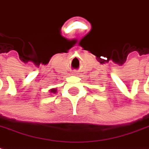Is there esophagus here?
I'll return each instance as SVG.
<instances>
[{
    "label": "esophagus",
    "instance_id": "esophagus-1",
    "mask_svg": "<svg viewBox=\"0 0 149 149\" xmlns=\"http://www.w3.org/2000/svg\"><path fill=\"white\" fill-rule=\"evenodd\" d=\"M72 75H74V76H77V72H72Z\"/></svg>",
    "mask_w": 149,
    "mask_h": 149
}]
</instances>
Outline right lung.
<instances>
[{"mask_svg":"<svg viewBox=\"0 0 149 149\" xmlns=\"http://www.w3.org/2000/svg\"><path fill=\"white\" fill-rule=\"evenodd\" d=\"M49 91L51 93H57V89H55V88H53V89H50Z\"/></svg>","mask_w":149,"mask_h":149,"instance_id":"obj_1","label":"right lung"}]
</instances>
